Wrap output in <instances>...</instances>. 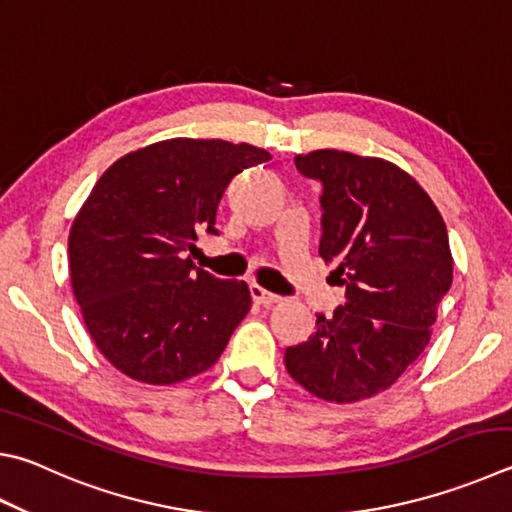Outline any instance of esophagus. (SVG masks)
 Here are the masks:
<instances>
[{
  "label": "esophagus",
  "instance_id": "34e87169",
  "mask_svg": "<svg viewBox=\"0 0 512 512\" xmlns=\"http://www.w3.org/2000/svg\"><path fill=\"white\" fill-rule=\"evenodd\" d=\"M250 295H253V300L257 302V304H262V306H271V304H277L282 300L280 295H275V293H271V291H266L264 286H259V284H253L250 286Z\"/></svg>",
  "mask_w": 512,
  "mask_h": 512
}]
</instances>
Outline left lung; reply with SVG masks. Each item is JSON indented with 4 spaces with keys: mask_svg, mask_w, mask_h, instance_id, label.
Segmentation results:
<instances>
[{
    "mask_svg": "<svg viewBox=\"0 0 512 512\" xmlns=\"http://www.w3.org/2000/svg\"><path fill=\"white\" fill-rule=\"evenodd\" d=\"M295 167L322 183L320 257L347 302L284 353L286 371L329 403H356L392 387L421 356L452 284L441 212L392 161L338 150L297 154Z\"/></svg>",
    "mask_w": 512,
    "mask_h": 512,
    "instance_id": "obj_1",
    "label": "left lung"
}]
</instances>
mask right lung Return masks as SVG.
<instances>
[{
	"mask_svg": "<svg viewBox=\"0 0 512 512\" xmlns=\"http://www.w3.org/2000/svg\"><path fill=\"white\" fill-rule=\"evenodd\" d=\"M271 154L221 138H167L109 165L69 232L82 320L120 374L174 385L210 369L250 311L246 282L217 280L185 253L217 232V206L244 167Z\"/></svg>",
	"mask_w": 512,
	"mask_h": 512,
	"instance_id": "1",
	"label": "right lung"
}]
</instances>
